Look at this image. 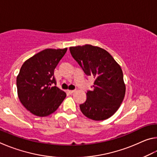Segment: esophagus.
I'll return each mask as SVG.
<instances>
[{"label": "esophagus", "instance_id": "esophagus-1", "mask_svg": "<svg viewBox=\"0 0 157 157\" xmlns=\"http://www.w3.org/2000/svg\"><path fill=\"white\" fill-rule=\"evenodd\" d=\"M74 92H75L74 90H67V93L68 94H73Z\"/></svg>", "mask_w": 157, "mask_h": 157}]
</instances>
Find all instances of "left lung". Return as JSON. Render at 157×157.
<instances>
[{
  "mask_svg": "<svg viewBox=\"0 0 157 157\" xmlns=\"http://www.w3.org/2000/svg\"><path fill=\"white\" fill-rule=\"evenodd\" d=\"M70 52L84 73L95 78L93 89L79 105L85 116L103 121L116 112L125 94V84L120 65L107 50L91 45L70 47Z\"/></svg>",
  "mask_w": 157,
  "mask_h": 157,
  "instance_id": "1",
  "label": "left lung"
}]
</instances>
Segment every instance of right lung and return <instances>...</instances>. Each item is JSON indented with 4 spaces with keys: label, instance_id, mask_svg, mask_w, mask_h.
I'll return each mask as SVG.
<instances>
[{
    "label": "right lung",
    "instance_id": "obj_1",
    "mask_svg": "<svg viewBox=\"0 0 157 157\" xmlns=\"http://www.w3.org/2000/svg\"><path fill=\"white\" fill-rule=\"evenodd\" d=\"M66 51L67 48L45 49L21 66L17 78L18 96L21 104L34 115H50L65 99L66 93L56 86L54 70Z\"/></svg>",
    "mask_w": 157,
    "mask_h": 157
}]
</instances>
